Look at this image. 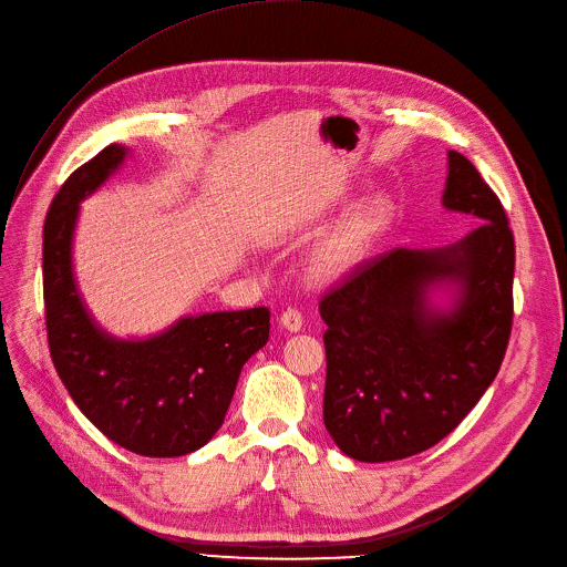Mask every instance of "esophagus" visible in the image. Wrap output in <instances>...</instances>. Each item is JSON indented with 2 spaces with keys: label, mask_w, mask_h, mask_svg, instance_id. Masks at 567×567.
<instances>
[{
  "label": "esophagus",
  "mask_w": 567,
  "mask_h": 567,
  "mask_svg": "<svg viewBox=\"0 0 567 567\" xmlns=\"http://www.w3.org/2000/svg\"><path fill=\"white\" fill-rule=\"evenodd\" d=\"M280 326L287 330V332H298L300 328H303V317H300L298 310H285L280 315Z\"/></svg>",
  "instance_id": "esophagus-1"
}]
</instances>
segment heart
<instances>
[{"label":"heart","mask_w":567,"mask_h":567,"mask_svg":"<svg viewBox=\"0 0 567 567\" xmlns=\"http://www.w3.org/2000/svg\"><path fill=\"white\" fill-rule=\"evenodd\" d=\"M342 200V194L326 200L317 207L315 216L328 214V209ZM392 216V205L385 198H373L369 203L358 205L351 214L339 220L332 233H328L317 248L306 259V278L315 287H332L349 278L369 250L375 239L383 235Z\"/></svg>","instance_id":"heart-1"}]
</instances>
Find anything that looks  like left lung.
<instances>
[{"label": "left lung", "instance_id": "8db88e82", "mask_svg": "<svg viewBox=\"0 0 567 567\" xmlns=\"http://www.w3.org/2000/svg\"><path fill=\"white\" fill-rule=\"evenodd\" d=\"M442 207L476 228L373 257L319 303L323 424L360 463L401 461L454 431L493 385L513 323L515 244L474 164L446 153Z\"/></svg>", "mask_w": 567, "mask_h": 567}]
</instances>
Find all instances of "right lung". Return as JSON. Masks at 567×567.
Wrapping results in <instances>:
<instances>
[{"mask_svg":"<svg viewBox=\"0 0 567 567\" xmlns=\"http://www.w3.org/2000/svg\"><path fill=\"white\" fill-rule=\"evenodd\" d=\"M132 150L111 143L59 188L43 228L50 355L68 394L109 440L147 458L205 446L220 429L250 355L269 342L267 308L179 317L150 337H116L89 312L74 280L80 205L123 168Z\"/></svg>","mask_w":567,"mask_h":567,"instance_id":"obj_1","label":"right lung"}]
</instances>
